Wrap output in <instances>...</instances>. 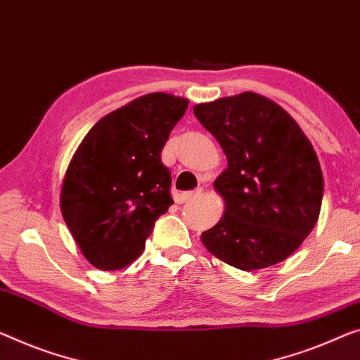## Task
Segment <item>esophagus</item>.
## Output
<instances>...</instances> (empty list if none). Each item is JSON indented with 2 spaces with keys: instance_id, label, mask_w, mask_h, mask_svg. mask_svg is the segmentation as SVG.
Returning <instances> with one entry per match:
<instances>
[{
  "instance_id": "esophagus-1",
  "label": "esophagus",
  "mask_w": 360,
  "mask_h": 360,
  "mask_svg": "<svg viewBox=\"0 0 360 360\" xmlns=\"http://www.w3.org/2000/svg\"><path fill=\"white\" fill-rule=\"evenodd\" d=\"M200 195H202V189H195V191L184 192V194L181 195V202H189V200H194V198L200 197Z\"/></svg>"
}]
</instances>
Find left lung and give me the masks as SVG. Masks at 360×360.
I'll return each instance as SVG.
<instances>
[{
	"label": "left lung",
	"instance_id": "obj_1",
	"mask_svg": "<svg viewBox=\"0 0 360 360\" xmlns=\"http://www.w3.org/2000/svg\"><path fill=\"white\" fill-rule=\"evenodd\" d=\"M228 158L214 181L224 214L202 233L210 254L239 270L280 264L317 223L323 176L312 143L275 101L244 92L194 106Z\"/></svg>",
	"mask_w": 360,
	"mask_h": 360
}]
</instances>
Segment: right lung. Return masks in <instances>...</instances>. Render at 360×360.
Instances as JSON below:
<instances>
[{"label":"right lung","mask_w":360,"mask_h":360,"mask_svg":"<svg viewBox=\"0 0 360 360\" xmlns=\"http://www.w3.org/2000/svg\"><path fill=\"white\" fill-rule=\"evenodd\" d=\"M187 105L169 94L143 95L96 122L74 153L61 187L63 218L100 270L136 260L174 203L162 150Z\"/></svg>","instance_id":"add662e5"}]
</instances>
